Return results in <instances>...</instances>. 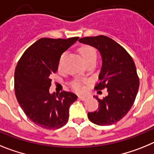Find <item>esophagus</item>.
Masks as SVG:
<instances>
[{
    "label": "esophagus",
    "instance_id": "34e87169",
    "mask_svg": "<svg viewBox=\"0 0 154 154\" xmlns=\"http://www.w3.org/2000/svg\"><path fill=\"white\" fill-rule=\"evenodd\" d=\"M79 99L80 100H82V101H86V100L88 99V97H89V96L88 95H83V94H80V95L78 96Z\"/></svg>",
    "mask_w": 154,
    "mask_h": 154
}]
</instances>
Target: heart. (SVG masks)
I'll return each mask as SVG.
<instances>
[{
    "instance_id": "b5f03b06",
    "label": "heart",
    "mask_w": 154,
    "mask_h": 154,
    "mask_svg": "<svg viewBox=\"0 0 154 154\" xmlns=\"http://www.w3.org/2000/svg\"><path fill=\"white\" fill-rule=\"evenodd\" d=\"M80 53H81V57H82L83 60L86 63L88 61L91 60H93V59L97 58V53H96L95 50L93 49L91 46H88V45H85V46H83L80 49ZM65 54H63L60 57V62H59V67L60 66L61 63H62L63 59ZM73 88L77 91H82L84 90V87L80 84V82L78 81H75V82L73 83Z\"/></svg>"
}]
</instances>
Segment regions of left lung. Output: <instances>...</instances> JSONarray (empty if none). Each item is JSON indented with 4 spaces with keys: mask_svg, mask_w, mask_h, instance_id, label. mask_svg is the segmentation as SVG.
Wrapping results in <instances>:
<instances>
[{
    "mask_svg": "<svg viewBox=\"0 0 154 154\" xmlns=\"http://www.w3.org/2000/svg\"><path fill=\"white\" fill-rule=\"evenodd\" d=\"M79 42L95 48L101 54L100 83L95 88H107L109 92L103 99L94 96L99 109L88 112V119L99 125L116 123L130 110L138 92L140 81L134 61L123 47L105 35L85 37Z\"/></svg>",
    "mask_w": 154,
    "mask_h": 154,
    "instance_id": "8db88e82",
    "label": "left lung"
}]
</instances>
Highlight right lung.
<instances>
[{
  "instance_id": "right-lung-1",
  "label": "right lung",
  "mask_w": 154,
  "mask_h": 154,
  "mask_svg": "<svg viewBox=\"0 0 154 154\" xmlns=\"http://www.w3.org/2000/svg\"><path fill=\"white\" fill-rule=\"evenodd\" d=\"M78 38H40L24 53L15 68L17 100L29 119L44 129L63 126L69 119V107L77 98L72 92L49 93V88L61 55Z\"/></svg>"
}]
</instances>
